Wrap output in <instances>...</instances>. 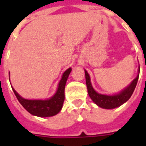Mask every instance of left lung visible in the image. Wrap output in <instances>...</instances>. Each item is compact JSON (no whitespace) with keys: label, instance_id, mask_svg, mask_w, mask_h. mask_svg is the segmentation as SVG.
<instances>
[{"label":"left lung","instance_id":"obj_1","mask_svg":"<svg viewBox=\"0 0 146 146\" xmlns=\"http://www.w3.org/2000/svg\"><path fill=\"white\" fill-rule=\"evenodd\" d=\"M84 71H85L86 84H87L88 92L90 98H92V101L94 102L97 106H98L99 107L110 110V109L119 107L121 105L125 103L126 102L131 98V96L135 91V87L137 85V83H138L140 67L138 69V76L130 84V85L127 86L125 89H123L122 92H119V94H116L114 95H101V94H98V92H95L92 85L89 74L86 70H84Z\"/></svg>","mask_w":146,"mask_h":146}]
</instances>
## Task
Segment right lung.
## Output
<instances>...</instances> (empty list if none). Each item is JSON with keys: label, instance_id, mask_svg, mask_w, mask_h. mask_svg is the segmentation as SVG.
I'll use <instances>...</instances> for the list:
<instances>
[{"label": "right lung", "instance_id": "obj_1", "mask_svg": "<svg viewBox=\"0 0 146 146\" xmlns=\"http://www.w3.org/2000/svg\"><path fill=\"white\" fill-rule=\"evenodd\" d=\"M72 69L69 68L62 74V79L59 81L57 92L51 98L47 100H29L21 97L15 92L13 88L16 98L20 102V104L26 110L33 116L40 117H48L56 115L60 112L62 108L64 100H65V86L66 84L68 76L70 75Z\"/></svg>", "mask_w": 146, "mask_h": 146}]
</instances>
